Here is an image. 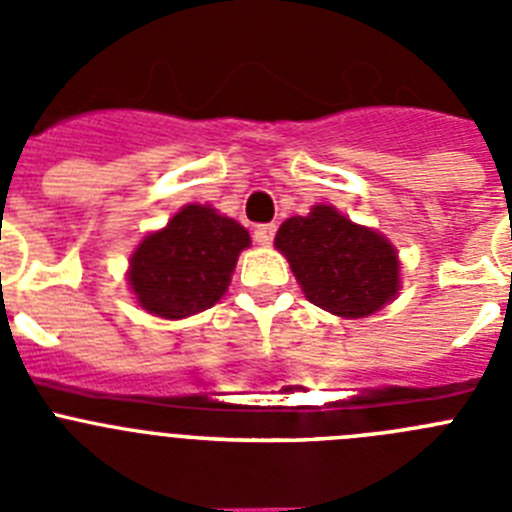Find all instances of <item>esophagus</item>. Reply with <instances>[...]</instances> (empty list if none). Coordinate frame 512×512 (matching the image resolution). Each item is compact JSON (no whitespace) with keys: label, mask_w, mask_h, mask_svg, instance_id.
I'll return each instance as SVG.
<instances>
[{"label":"esophagus","mask_w":512,"mask_h":512,"mask_svg":"<svg viewBox=\"0 0 512 512\" xmlns=\"http://www.w3.org/2000/svg\"><path fill=\"white\" fill-rule=\"evenodd\" d=\"M274 233H277V225L274 223L256 225V230H253V241L259 243V246H271V241H274Z\"/></svg>","instance_id":"1"}]
</instances>
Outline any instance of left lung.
<instances>
[{"instance_id":"left-lung-1","label":"left lung","mask_w":512,"mask_h":512,"mask_svg":"<svg viewBox=\"0 0 512 512\" xmlns=\"http://www.w3.org/2000/svg\"><path fill=\"white\" fill-rule=\"evenodd\" d=\"M277 248L307 300L341 318H364L395 300L400 261L390 243L328 205L284 220Z\"/></svg>"}]
</instances>
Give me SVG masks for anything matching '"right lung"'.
<instances>
[{"label": "right lung", "instance_id": "add662e5", "mask_svg": "<svg viewBox=\"0 0 512 512\" xmlns=\"http://www.w3.org/2000/svg\"><path fill=\"white\" fill-rule=\"evenodd\" d=\"M248 243V230L235 220L212 207L187 205L135 248L128 282L148 312L187 318L225 295L238 253Z\"/></svg>", "mask_w": 512, "mask_h": 512}]
</instances>
